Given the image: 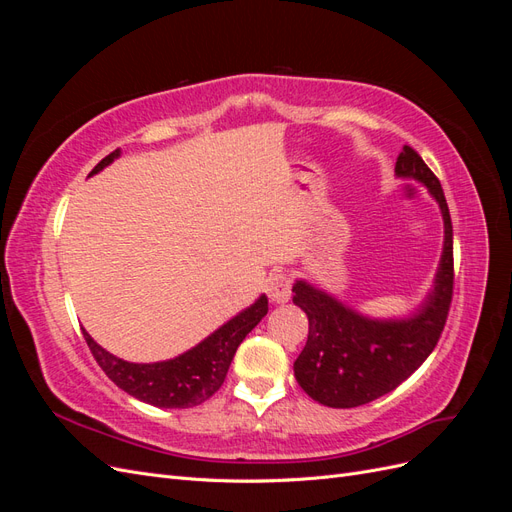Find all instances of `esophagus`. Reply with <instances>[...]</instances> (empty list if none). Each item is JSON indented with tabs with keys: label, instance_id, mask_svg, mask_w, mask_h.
I'll return each mask as SVG.
<instances>
[{
	"label": "esophagus",
	"instance_id": "esophagus-1",
	"mask_svg": "<svg viewBox=\"0 0 512 512\" xmlns=\"http://www.w3.org/2000/svg\"><path fill=\"white\" fill-rule=\"evenodd\" d=\"M267 294L273 303H286L292 294L290 277L282 271L271 273V277L267 280Z\"/></svg>",
	"mask_w": 512,
	"mask_h": 512
}]
</instances>
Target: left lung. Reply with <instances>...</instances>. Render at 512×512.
<instances>
[{
    "label": "left lung",
    "instance_id": "obj_1",
    "mask_svg": "<svg viewBox=\"0 0 512 512\" xmlns=\"http://www.w3.org/2000/svg\"><path fill=\"white\" fill-rule=\"evenodd\" d=\"M395 173L421 181L442 209L444 250L436 284L418 314L404 320H371L303 280L292 286V301L309 320L307 344L294 361V378L322 406L356 408L397 389L436 348L451 309L453 224L442 185L408 145L399 153Z\"/></svg>",
    "mask_w": 512,
    "mask_h": 512
}]
</instances>
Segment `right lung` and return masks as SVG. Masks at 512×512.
Returning a JSON list of instances; mask_svg holds the SVG:
<instances>
[{
    "label": "right lung",
    "instance_id": "add662e5",
    "mask_svg": "<svg viewBox=\"0 0 512 512\" xmlns=\"http://www.w3.org/2000/svg\"><path fill=\"white\" fill-rule=\"evenodd\" d=\"M115 158H119V149L108 153L89 175L100 173ZM267 312L269 301L262 294L254 305L243 309L239 316L228 320L224 327L211 333L198 346L179 354L177 359L162 363L121 361L98 346L85 329L83 335L96 363L121 391L156 408H192L220 391L239 344L267 316Z\"/></svg>",
    "mask_w": 512,
    "mask_h": 512
}]
</instances>
